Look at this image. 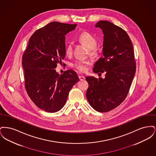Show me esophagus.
Masks as SVG:
<instances>
[{"label":"esophagus","mask_w":156,"mask_h":156,"mask_svg":"<svg viewBox=\"0 0 156 156\" xmlns=\"http://www.w3.org/2000/svg\"><path fill=\"white\" fill-rule=\"evenodd\" d=\"M79 78H80V80L81 81L84 80L85 79V76H82V75H79Z\"/></svg>","instance_id":"obj_1"}]
</instances>
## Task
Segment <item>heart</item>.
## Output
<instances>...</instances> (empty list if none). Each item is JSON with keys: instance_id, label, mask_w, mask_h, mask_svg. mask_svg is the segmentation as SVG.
<instances>
[{"instance_id": "1", "label": "heart", "mask_w": 156, "mask_h": 156, "mask_svg": "<svg viewBox=\"0 0 156 156\" xmlns=\"http://www.w3.org/2000/svg\"><path fill=\"white\" fill-rule=\"evenodd\" d=\"M79 40L89 49L90 55L94 56L97 54V41L96 38L92 34L88 32H83L79 36ZM72 52L73 45L71 43H69L66 47V53L69 55L72 54ZM90 62L88 60H77L73 64V67L80 72H85Z\"/></svg>"}]
</instances>
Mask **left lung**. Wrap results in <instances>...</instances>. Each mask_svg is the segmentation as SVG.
Here are the masks:
<instances>
[{
    "label": "left lung",
    "mask_w": 156,
    "mask_h": 156,
    "mask_svg": "<svg viewBox=\"0 0 156 156\" xmlns=\"http://www.w3.org/2000/svg\"><path fill=\"white\" fill-rule=\"evenodd\" d=\"M96 27L102 30V55L95 63V73H106L105 78L88 76L86 97L97 111L107 112L125 99L136 73V62L132 41L126 31L108 21H99Z\"/></svg>",
    "instance_id": "obj_1"
}]
</instances>
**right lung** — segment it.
I'll list each match as a JSON object with an SVG mask.
<instances>
[{
	"label": "right lung",
	"instance_id": "right-lung-1",
	"mask_svg": "<svg viewBox=\"0 0 156 156\" xmlns=\"http://www.w3.org/2000/svg\"><path fill=\"white\" fill-rule=\"evenodd\" d=\"M76 24L52 22L36 30L22 57L25 88L40 109L54 113L67 102L69 92L80 79L69 69L59 75L55 68L66 57V34Z\"/></svg>",
	"mask_w": 156,
	"mask_h": 156
}]
</instances>
